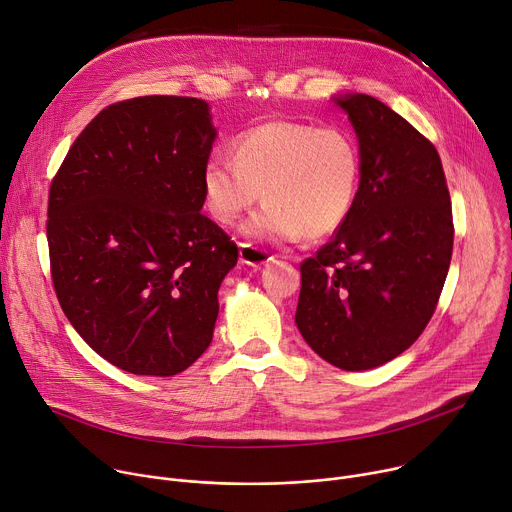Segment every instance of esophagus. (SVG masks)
<instances>
[{"mask_svg":"<svg viewBox=\"0 0 512 512\" xmlns=\"http://www.w3.org/2000/svg\"><path fill=\"white\" fill-rule=\"evenodd\" d=\"M239 255H241V261H243V263L253 265V267H261V265L273 261V255H271L267 249L257 247V245H253V243H241Z\"/></svg>","mask_w":512,"mask_h":512,"instance_id":"34e87169","label":"esophagus"}]
</instances>
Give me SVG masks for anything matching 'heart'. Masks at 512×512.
<instances>
[{
    "label": "heart",
    "mask_w": 512,
    "mask_h": 512,
    "mask_svg": "<svg viewBox=\"0 0 512 512\" xmlns=\"http://www.w3.org/2000/svg\"><path fill=\"white\" fill-rule=\"evenodd\" d=\"M359 181L361 159L349 132L290 120L245 130L235 157L212 155L202 173L208 212L220 224L237 222L263 192L267 204L245 232L275 243L331 237L347 222Z\"/></svg>",
    "instance_id": "b5f03b06"
}]
</instances>
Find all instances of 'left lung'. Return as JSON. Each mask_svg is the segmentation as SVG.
Instances as JSON below:
<instances>
[{"label": "left lung", "instance_id": "1", "mask_svg": "<svg viewBox=\"0 0 512 512\" xmlns=\"http://www.w3.org/2000/svg\"><path fill=\"white\" fill-rule=\"evenodd\" d=\"M335 102L359 141V194L333 239L300 263L296 324L324 361L363 371L425 331L451 263L453 216L429 138L371 96Z\"/></svg>", "mask_w": 512, "mask_h": 512}]
</instances>
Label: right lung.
<instances>
[{
	"instance_id": "obj_1",
	"label": "right lung",
	"mask_w": 512,
	"mask_h": 512,
	"mask_svg": "<svg viewBox=\"0 0 512 512\" xmlns=\"http://www.w3.org/2000/svg\"><path fill=\"white\" fill-rule=\"evenodd\" d=\"M216 128L204 100L104 108L51 181V277L81 339L136 376H175L212 343L218 288L239 249L204 216Z\"/></svg>"
}]
</instances>
